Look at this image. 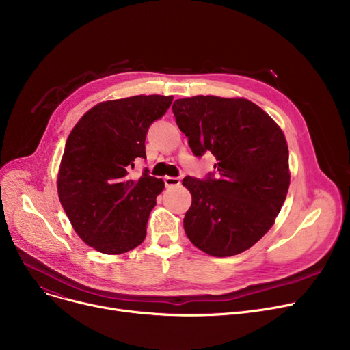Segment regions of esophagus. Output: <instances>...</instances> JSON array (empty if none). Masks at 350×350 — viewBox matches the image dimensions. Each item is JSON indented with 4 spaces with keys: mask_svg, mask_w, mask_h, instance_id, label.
<instances>
[{
    "mask_svg": "<svg viewBox=\"0 0 350 350\" xmlns=\"http://www.w3.org/2000/svg\"><path fill=\"white\" fill-rule=\"evenodd\" d=\"M180 185V178L178 177H164V186L170 189V187H176Z\"/></svg>",
    "mask_w": 350,
    "mask_h": 350,
    "instance_id": "1",
    "label": "esophagus"
}]
</instances>
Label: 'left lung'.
Listing matches in <instances>:
<instances>
[{"instance_id":"obj_1","label":"left lung","mask_w":350,"mask_h":350,"mask_svg":"<svg viewBox=\"0 0 350 350\" xmlns=\"http://www.w3.org/2000/svg\"><path fill=\"white\" fill-rule=\"evenodd\" d=\"M173 113L196 157L217 159L214 173L185 177L193 197L189 240L213 256L241 254L272 227L289 187L288 146L280 126L247 99H177Z\"/></svg>"}]
</instances>
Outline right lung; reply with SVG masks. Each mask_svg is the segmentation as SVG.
Listing matches in <instances>:
<instances>
[{"label": "right lung", "mask_w": 350, "mask_h": 350, "mask_svg": "<svg viewBox=\"0 0 350 350\" xmlns=\"http://www.w3.org/2000/svg\"><path fill=\"white\" fill-rule=\"evenodd\" d=\"M173 96H133L96 105L72 129L58 176V194L82 240L103 254H122L143 243L149 214L164 183L144 169L146 135Z\"/></svg>", "instance_id": "obj_1"}]
</instances>
